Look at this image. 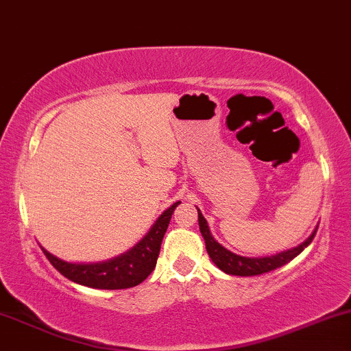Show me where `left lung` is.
<instances>
[{"label": "left lung", "mask_w": 351, "mask_h": 351, "mask_svg": "<svg viewBox=\"0 0 351 351\" xmlns=\"http://www.w3.org/2000/svg\"><path fill=\"white\" fill-rule=\"evenodd\" d=\"M197 208V207H196ZM197 220H199V230H201L204 241H206V250L210 256L212 263H214L220 270H223L225 274L230 275H239V277H251V275H261L270 270L282 267L290 263L291 259H295L304 247L309 246V243L313 241L314 234L317 232V227L314 228V232L304 239L301 245L291 250L282 251L278 254L274 256H264V257H246L234 254L225 246H221L217 239L212 237L210 228H208L207 220L204 219L202 212L197 208Z\"/></svg>", "instance_id": "8db88e82"}]
</instances>
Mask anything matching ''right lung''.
<instances>
[{"label": "right lung", "instance_id": "add662e5", "mask_svg": "<svg viewBox=\"0 0 351 351\" xmlns=\"http://www.w3.org/2000/svg\"><path fill=\"white\" fill-rule=\"evenodd\" d=\"M180 204L181 202L171 204L155 220L147 234L136 246H132L130 251L123 252V254L113 257V259L87 264L68 263V261L53 256L43 246L40 247L58 272L63 274L71 282L79 283V285L99 288V290H121V288L136 287L141 282H144L155 269L162 239L165 237L173 212Z\"/></svg>", "mask_w": 351, "mask_h": 351}]
</instances>
